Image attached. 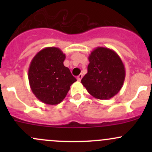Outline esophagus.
<instances>
[{
	"mask_svg": "<svg viewBox=\"0 0 152 152\" xmlns=\"http://www.w3.org/2000/svg\"><path fill=\"white\" fill-rule=\"evenodd\" d=\"M82 77H83V75H82V73H80V74H79V76H77V80H78V81H79V82H80V81L82 80Z\"/></svg>",
	"mask_w": 152,
	"mask_h": 152,
	"instance_id": "esophagus-1",
	"label": "esophagus"
}]
</instances>
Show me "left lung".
Here are the masks:
<instances>
[{"label": "left lung", "instance_id": "obj_1", "mask_svg": "<svg viewBox=\"0 0 152 152\" xmlns=\"http://www.w3.org/2000/svg\"><path fill=\"white\" fill-rule=\"evenodd\" d=\"M87 73L82 84L93 97L107 100L121 90L125 79V67L113 50L97 47L89 55Z\"/></svg>", "mask_w": 152, "mask_h": 152}]
</instances>
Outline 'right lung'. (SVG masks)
<instances>
[{"label": "right lung", "mask_w": 152, "mask_h": 152, "mask_svg": "<svg viewBox=\"0 0 152 152\" xmlns=\"http://www.w3.org/2000/svg\"><path fill=\"white\" fill-rule=\"evenodd\" d=\"M65 54L56 47L39 50L28 68V81L34 96L42 103L56 105L63 101L76 79L64 65Z\"/></svg>", "instance_id": "add662e5"}]
</instances>
